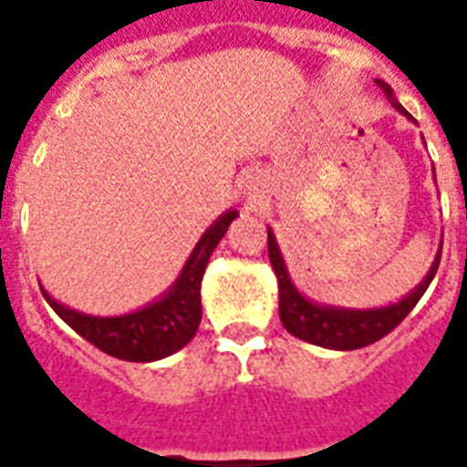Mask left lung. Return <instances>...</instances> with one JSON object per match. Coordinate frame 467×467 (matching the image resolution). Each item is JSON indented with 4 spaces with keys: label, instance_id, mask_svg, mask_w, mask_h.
I'll return each mask as SVG.
<instances>
[{
    "label": "left lung",
    "instance_id": "obj_1",
    "mask_svg": "<svg viewBox=\"0 0 467 467\" xmlns=\"http://www.w3.org/2000/svg\"><path fill=\"white\" fill-rule=\"evenodd\" d=\"M377 86L381 88V93L391 100V105L399 113L411 118L406 113L404 105L394 98V90H391L389 83L377 80ZM441 248H443V241L438 246V254L431 263L426 278L420 280L419 285L413 287L409 296L401 297L399 303L384 305V307H369V310H354V307H335V305L315 303L310 297H305L296 287V283L290 280V273H287L283 254H280L275 234L268 229V258H271L273 271H275V278H278L280 322L297 339L325 347V349L347 352V349H359V347L371 345V342L389 335L416 307L420 296L426 293V287L431 285V280L436 275L438 263H441Z\"/></svg>",
    "mask_w": 467,
    "mask_h": 467
}]
</instances>
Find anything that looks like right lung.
Segmentation results:
<instances>
[{"label":"right lung","mask_w":467,"mask_h":467,"mask_svg":"<svg viewBox=\"0 0 467 467\" xmlns=\"http://www.w3.org/2000/svg\"><path fill=\"white\" fill-rule=\"evenodd\" d=\"M236 209L223 212L199 238L194 251L189 254L184 268L171 283V287L140 310L115 317H98L73 310L58 303L41 287L47 303L68 327L78 332L90 345L103 349L110 357L125 362H157L170 354L180 352L196 335L202 322V278L212 258L213 248L219 246L223 234L229 231L231 221L236 219ZM41 285V283H38Z\"/></svg>","instance_id":"1"}]
</instances>
